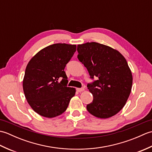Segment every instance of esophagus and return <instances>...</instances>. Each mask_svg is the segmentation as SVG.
<instances>
[{
  "mask_svg": "<svg viewBox=\"0 0 152 152\" xmlns=\"http://www.w3.org/2000/svg\"><path fill=\"white\" fill-rule=\"evenodd\" d=\"M85 89L84 88H76V91L78 92H82L83 91H84Z\"/></svg>",
  "mask_w": 152,
  "mask_h": 152,
  "instance_id": "1",
  "label": "esophagus"
}]
</instances>
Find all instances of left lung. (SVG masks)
<instances>
[{"label":"left lung","mask_w":152,"mask_h":152,"mask_svg":"<svg viewBox=\"0 0 152 152\" xmlns=\"http://www.w3.org/2000/svg\"><path fill=\"white\" fill-rule=\"evenodd\" d=\"M77 51L90 78H97L87 86L93 96V102L87 105L88 111L102 119L118 114L126 104L133 84L125 58L118 50L97 42L79 44Z\"/></svg>","instance_id":"8db88e82"}]
</instances>
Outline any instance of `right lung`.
Wrapping results in <instances>:
<instances>
[{
	"instance_id": "add662e5",
	"label": "right lung",
	"mask_w": 152,
	"mask_h": 152,
	"mask_svg": "<svg viewBox=\"0 0 152 152\" xmlns=\"http://www.w3.org/2000/svg\"><path fill=\"white\" fill-rule=\"evenodd\" d=\"M76 45L54 44L38 51L28 63L23 80L24 94L33 110L51 118L66 110L76 89L67 87L64 71Z\"/></svg>"
}]
</instances>
